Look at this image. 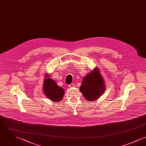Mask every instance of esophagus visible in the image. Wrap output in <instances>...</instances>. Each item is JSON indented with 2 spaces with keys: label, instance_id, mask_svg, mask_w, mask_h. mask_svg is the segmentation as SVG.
<instances>
[{
  "label": "esophagus",
  "instance_id": "34e87169",
  "mask_svg": "<svg viewBox=\"0 0 146 146\" xmlns=\"http://www.w3.org/2000/svg\"><path fill=\"white\" fill-rule=\"evenodd\" d=\"M68 86H69V87H70V88H73V87H74V86H75V85H74V84L72 83L70 84Z\"/></svg>",
  "mask_w": 146,
  "mask_h": 146
}]
</instances>
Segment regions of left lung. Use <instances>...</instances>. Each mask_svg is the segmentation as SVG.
I'll list each match as a JSON object with an SVG mask.
<instances>
[{"mask_svg": "<svg viewBox=\"0 0 146 146\" xmlns=\"http://www.w3.org/2000/svg\"><path fill=\"white\" fill-rule=\"evenodd\" d=\"M80 90L89 101H95L104 92V80L97 68L84 78Z\"/></svg>", "mask_w": 146, "mask_h": 146, "instance_id": "8db88e82", "label": "left lung"}]
</instances>
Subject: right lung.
<instances>
[{
	"label": "right lung",
	"instance_id": "1",
	"mask_svg": "<svg viewBox=\"0 0 146 146\" xmlns=\"http://www.w3.org/2000/svg\"><path fill=\"white\" fill-rule=\"evenodd\" d=\"M46 76L48 78H45L43 85L45 95L52 101H60L64 95V90L61 87L58 86L54 80L49 78V76L46 75Z\"/></svg>",
	"mask_w": 146,
	"mask_h": 146
}]
</instances>
